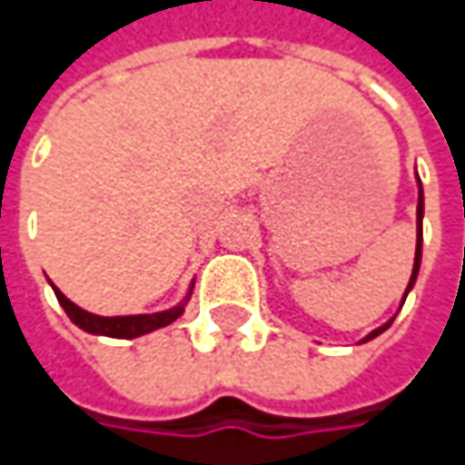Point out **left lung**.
I'll return each mask as SVG.
<instances>
[{
  "instance_id": "1",
  "label": "left lung",
  "mask_w": 465,
  "mask_h": 465,
  "mask_svg": "<svg viewBox=\"0 0 465 465\" xmlns=\"http://www.w3.org/2000/svg\"><path fill=\"white\" fill-rule=\"evenodd\" d=\"M421 214H424V196H421V186H420V204H417V223H420V230H417V253H414V272H411V279H409V287H406V292H403V300H406V295H409V290H411V284H414V279H417V274H420V261H421ZM393 321H388V323H383L381 329H375L372 333H367L365 341H370V339H375L378 333H383L388 326H391Z\"/></svg>"
}]
</instances>
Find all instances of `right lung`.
<instances>
[{"label": "right lung", "mask_w": 465, "mask_h": 465, "mask_svg": "<svg viewBox=\"0 0 465 465\" xmlns=\"http://www.w3.org/2000/svg\"><path fill=\"white\" fill-rule=\"evenodd\" d=\"M54 292H56V300L62 302V308L66 311V315L72 318L74 326H80V329L87 331V333L111 336V339H136V336H142V333H150V331L168 326V323H173L178 315H183V305H186L188 300L186 297L181 305H175V308H170V311L163 312H150V315H114V318H105V315H95V312L82 311L80 305H74L69 297L64 295L59 287H54Z\"/></svg>", "instance_id": "right-lung-1"}]
</instances>
